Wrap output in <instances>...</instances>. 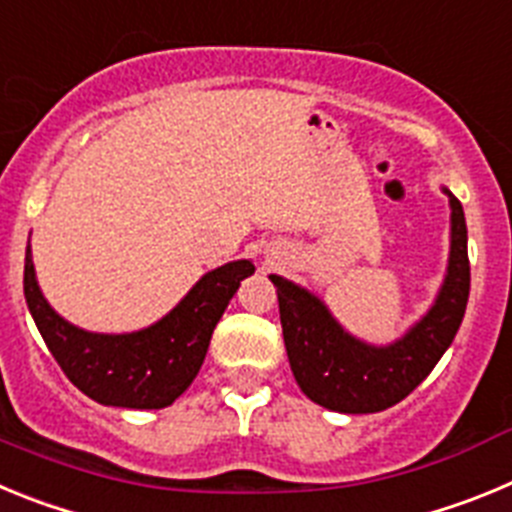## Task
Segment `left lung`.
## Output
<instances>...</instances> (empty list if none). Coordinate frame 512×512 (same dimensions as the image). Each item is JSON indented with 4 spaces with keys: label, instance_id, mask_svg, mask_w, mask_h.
Here are the masks:
<instances>
[{
    "label": "left lung",
    "instance_id": "8db88e82",
    "mask_svg": "<svg viewBox=\"0 0 512 512\" xmlns=\"http://www.w3.org/2000/svg\"><path fill=\"white\" fill-rule=\"evenodd\" d=\"M451 207L449 266L436 300L408 333L387 346L351 336L310 289L271 274L289 366L300 390L336 413H379L410 395L433 372L454 341L469 300V256L464 210L443 187Z\"/></svg>",
    "mask_w": 512,
    "mask_h": 512
}]
</instances>
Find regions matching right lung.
<instances>
[{"mask_svg":"<svg viewBox=\"0 0 512 512\" xmlns=\"http://www.w3.org/2000/svg\"><path fill=\"white\" fill-rule=\"evenodd\" d=\"M253 271L248 259L207 271L174 310L133 333H92L63 320L40 292L30 246L22 284L45 346L84 395L112 408L161 410L194 382L217 320Z\"/></svg>","mask_w":512,"mask_h":512,"instance_id":"add662e5","label":"right lung"}]
</instances>
